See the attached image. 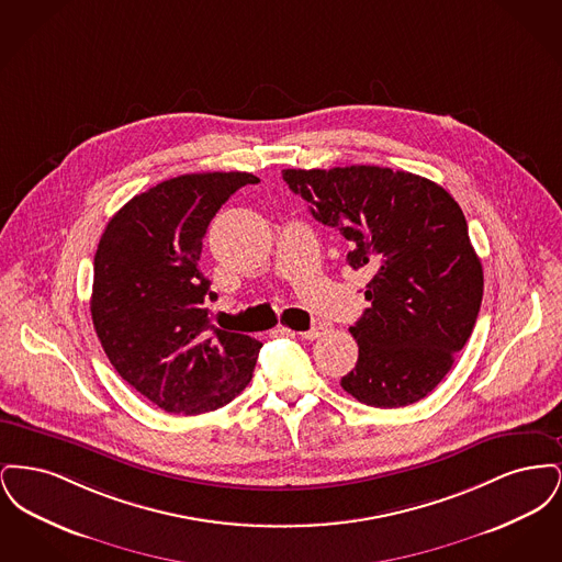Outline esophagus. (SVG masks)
I'll list each match as a JSON object with an SVG mask.
<instances>
[{"label":"esophagus","instance_id":"obj_1","mask_svg":"<svg viewBox=\"0 0 562 562\" xmlns=\"http://www.w3.org/2000/svg\"><path fill=\"white\" fill-rule=\"evenodd\" d=\"M296 335H301L303 339H307V341H314V339H318L322 335V326H314V328H310V330H303V333H296Z\"/></svg>","mask_w":562,"mask_h":562}]
</instances>
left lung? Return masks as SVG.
Returning <instances> with one entry per match:
<instances>
[{
  "label": "left lung",
  "instance_id": "1",
  "mask_svg": "<svg viewBox=\"0 0 562 562\" xmlns=\"http://www.w3.org/2000/svg\"><path fill=\"white\" fill-rule=\"evenodd\" d=\"M282 177L348 240L349 268L373 276L371 307L349 326L358 362L341 387L376 408L426 398L481 312V259L459 204L429 179L379 166L289 168Z\"/></svg>",
  "mask_w": 562,
  "mask_h": 562
}]
</instances>
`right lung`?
I'll use <instances>...</instances> for the list:
<instances>
[{"label": "right lung", "instance_id": "right-lung-1", "mask_svg": "<svg viewBox=\"0 0 562 562\" xmlns=\"http://www.w3.org/2000/svg\"><path fill=\"white\" fill-rule=\"evenodd\" d=\"M250 172H200L161 181L124 204L101 236L90 296L109 362L166 413L200 415L250 383L263 344L216 328L198 268L214 214Z\"/></svg>", "mask_w": 562, "mask_h": 562}]
</instances>
